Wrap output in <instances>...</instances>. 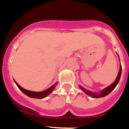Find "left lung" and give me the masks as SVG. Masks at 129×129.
Wrapping results in <instances>:
<instances>
[{"label": "left lung", "instance_id": "left-lung-1", "mask_svg": "<svg viewBox=\"0 0 129 129\" xmlns=\"http://www.w3.org/2000/svg\"><path fill=\"white\" fill-rule=\"evenodd\" d=\"M118 57H119V56H118ZM121 71H122V67H121V65L120 63V68H119V72H118V76H117L116 79H115V81H114L111 85H109V86H108L107 87H106V88H104V89L103 91L100 93H95L91 92V91H89V90L85 89V88H84L82 87H81V85L79 86L80 88H81L82 91H84V92L86 93L87 95L90 96H91V98H102L104 96H107V94H109V93L112 91V90H114V88L116 87L117 84H118V82H119V79H120V78H121Z\"/></svg>", "mask_w": 129, "mask_h": 129}]
</instances>
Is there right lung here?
<instances>
[{
	"label": "right lung",
	"mask_w": 129,
	"mask_h": 129,
	"mask_svg": "<svg viewBox=\"0 0 129 129\" xmlns=\"http://www.w3.org/2000/svg\"><path fill=\"white\" fill-rule=\"evenodd\" d=\"M15 83L17 86L18 87V88L20 90V91H22L25 94H26L28 96L33 98H38V99H42L44 98L47 97V96L49 95V94L53 91V89L54 88V87H56V85H57V83H55L54 85H53L52 86L50 87V88H48V89L44 90V91H40V92H36V91H29V90H27L26 89H24L23 88H22L21 86L19 85L17 82L14 81Z\"/></svg>",
	"instance_id": "right-lung-1"
}]
</instances>
